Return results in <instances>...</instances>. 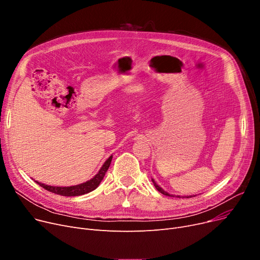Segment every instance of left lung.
Instances as JSON below:
<instances>
[{"mask_svg": "<svg viewBox=\"0 0 260 260\" xmlns=\"http://www.w3.org/2000/svg\"><path fill=\"white\" fill-rule=\"evenodd\" d=\"M151 181H152L153 185H154V186H155V188H156V189H157V190H158L160 193H163V194H165V196H168V197H174V194H170V193H168L167 191H165V190H164L162 187H159L158 185L156 184V182H155L153 179H151ZM177 197H178V198H191L192 196H184V197H182V196H181V197H180V196H177Z\"/></svg>", "mask_w": 260, "mask_h": 260, "instance_id": "8db88e82", "label": "left lung"}]
</instances>
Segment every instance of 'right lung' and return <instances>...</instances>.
<instances>
[{"mask_svg":"<svg viewBox=\"0 0 260 260\" xmlns=\"http://www.w3.org/2000/svg\"><path fill=\"white\" fill-rule=\"evenodd\" d=\"M113 155H110L109 158L104 163V165L102 166V168L100 169V171L97 172L96 176H94L91 180L86 181L84 183L78 184V185H74V186H51V185H46L43 183H40L38 181H36L37 184H39L41 187H43L44 189L60 194V196H66V197H75V196H81V194H85L89 193L91 191H93L94 189H96L98 187V185L101 184V182L103 181L107 170L110 167L111 160H112Z\"/></svg>","mask_w":260,"mask_h":260,"instance_id":"1","label":"right lung"}]
</instances>
